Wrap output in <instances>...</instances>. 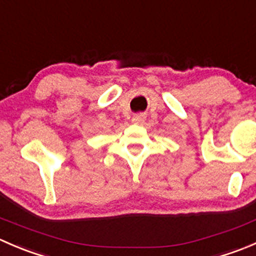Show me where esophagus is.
<instances>
[{
	"instance_id": "34e87169",
	"label": "esophagus",
	"mask_w": 256,
	"mask_h": 256,
	"mask_svg": "<svg viewBox=\"0 0 256 256\" xmlns=\"http://www.w3.org/2000/svg\"><path fill=\"white\" fill-rule=\"evenodd\" d=\"M144 118H146V116H144V114H138V115H134L132 116V122L142 124L144 121Z\"/></svg>"
}]
</instances>
